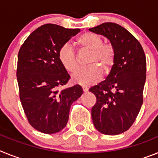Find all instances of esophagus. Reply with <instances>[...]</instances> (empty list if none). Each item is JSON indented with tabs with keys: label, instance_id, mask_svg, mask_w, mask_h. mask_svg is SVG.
<instances>
[{
	"label": "esophagus",
	"instance_id": "34e87169",
	"mask_svg": "<svg viewBox=\"0 0 158 158\" xmlns=\"http://www.w3.org/2000/svg\"><path fill=\"white\" fill-rule=\"evenodd\" d=\"M82 90H83V92H87L88 88L85 87V86H83V87H82Z\"/></svg>",
	"mask_w": 158,
	"mask_h": 158
}]
</instances>
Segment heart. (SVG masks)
<instances>
[{
    "instance_id": "obj_1",
    "label": "heart",
    "mask_w": 158,
    "mask_h": 158,
    "mask_svg": "<svg viewBox=\"0 0 158 158\" xmlns=\"http://www.w3.org/2000/svg\"><path fill=\"white\" fill-rule=\"evenodd\" d=\"M77 45L81 51L89 52L85 69H79L73 73L72 81L81 85L88 86L101 79L102 71L109 72L115 64L116 51L112 43L103 42L100 35L93 32H85L77 38ZM58 59L62 67L69 73H73L78 68L76 51L70 44L65 43L58 51Z\"/></svg>"
}]
</instances>
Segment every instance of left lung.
<instances>
[{"label":"left lung","instance_id":"8db88e82","mask_svg":"<svg viewBox=\"0 0 158 158\" xmlns=\"http://www.w3.org/2000/svg\"><path fill=\"white\" fill-rule=\"evenodd\" d=\"M89 31L106 36L116 51L106 80L89 89L96 98L92 107L93 124L104 135H119L132 126L143 103L146 55L139 40L117 23H104Z\"/></svg>","mask_w":158,"mask_h":158}]
</instances>
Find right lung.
<instances>
[{"mask_svg":"<svg viewBox=\"0 0 158 158\" xmlns=\"http://www.w3.org/2000/svg\"><path fill=\"white\" fill-rule=\"evenodd\" d=\"M80 31L54 23L42 25L27 38L18 53L19 99L31 126L42 133L62 131L71 104L83 93L78 85L60 89L69 75L58 55L60 47Z\"/></svg>","mask_w":158,"mask_h":158,"instance_id":"right-lung-1","label":"right lung"}]
</instances>
